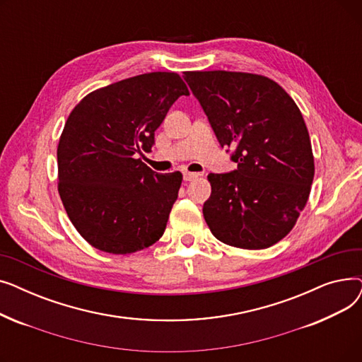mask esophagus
I'll use <instances>...</instances> for the list:
<instances>
[{
	"label": "esophagus",
	"instance_id": "esophagus-1",
	"mask_svg": "<svg viewBox=\"0 0 362 362\" xmlns=\"http://www.w3.org/2000/svg\"><path fill=\"white\" fill-rule=\"evenodd\" d=\"M199 177V173H191V171H185L183 173V179L186 182H191V180H195Z\"/></svg>",
	"mask_w": 362,
	"mask_h": 362
}]
</instances>
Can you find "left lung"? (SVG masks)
Instances as JSON below:
<instances>
[{
	"label": "left lung",
	"mask_w": 362,
	"mask_h": 362,
	"mask_svg": "<svg viewBox=\"0 0 362 362\" xmlns=\"http://www.w3.org/2000/svg\"><path fill=\"white\" fill-rule=\"evenodd\" d=\"M221 146L233 148L230 173L208 175L202 213L226 245L264 250L292 229L314 179V156L302 114L274 81L242 71H185Z\"/></svg>",
	"instance_id": "1"
}]
</instances>
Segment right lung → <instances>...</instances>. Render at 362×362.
<instances>
[{"mask_svg":"<svg viewBox=\"0 0 362 362\" xmlns=\"http://www.w3.org/2000/svg\"><path fill=\"white\" fill-rule=\"evenodd\" d=\"M182 95L177 73L154 71L93 90L71 110L57 148L59 194L93 248L124 255L163 236L183 177L156 173L138 154L151 151Z\"/></svg>","mask_w":362,"mask_h":362,"instance_id":"right-lung-1","label":"right lung"}]
</instances>
